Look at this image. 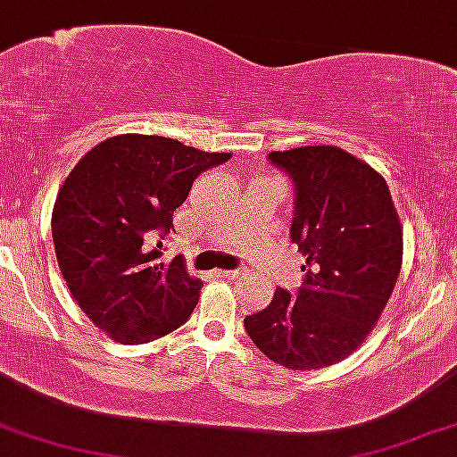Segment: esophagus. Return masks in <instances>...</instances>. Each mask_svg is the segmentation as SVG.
Instances as JSON below:
<instances>
[{
    "instance_id": "obj_1",
    "label": "esophagus",
    "mask_w": 457,
    "mask_h": 457,
    "mask_svg": "<svg viewBox=\"0 0 457 457\" xmlns=\"http://www.w3.org/2000/svg\"><path fill=\"white\" fill-rule=\"evenodd\" d=\"M238 274L240 270H212V276H217V278H223V280H232Z\"/></svg>"
}]
</instances>
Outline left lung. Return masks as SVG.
Instances as JSON below:
<instances>
[{"instance_id":"1","label":"left lung","mask_w":457,"mask_h":457,"mask_svg":"<svg viewBox=\"0 0 457 457\" xmlns=\"http://www.w3.org/2000/svg\"><path fill=\"white\" fill-rule=\"evenodd\" d=\"M295 186L291 242L305 257L295 295L276 288L245 319L253 344L287 369H322L350 356L379 320L403 262V228L388 183L331 145L271 152Z\"/></svg>"}]
</instances>
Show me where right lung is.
I'll list each match as a JSON object with an SVG mask.
<instances>
[{
  "mask_svg": "<svg viewBox=\"0 0 457 457\" xmlns=\"http://www.w3.org/2000/svg\"><path fill=\"white\" fill-rule=\"evenodd\" d=\"M232 154L175 138L118 135L84 155L52 211V240L67 288L120 344H147L189 319L202 280L181 257L162 262V240L200 172Z\"/></svg>",
  "mask_w": 457,
  "mask_h": 457,
  "instance_id": "obj_1",
  "label": "right lung"
}]
</instances>
